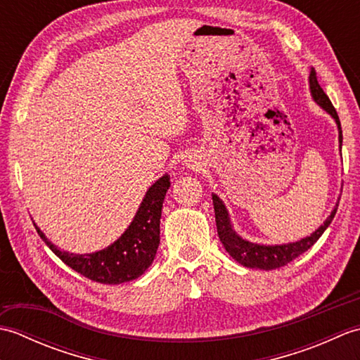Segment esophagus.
Listing matches in <instances>:
<instances>
[{"mask_svg": "<svg viewBox=\"0 0 360 360\" xmlns=\"http://www.w3.org/2000/svg\"><path fill=\"white\" fill-rule=\"evenodd\" d=\"M186 165H187V168H190V170H200L201 162H198L196 158L190 156L188 159H186Z\"/></svg>", "mask_w": 360, "mask_h": 360, "instance_id": "esophagus-1", "label": "esophagus"}]
</instances>
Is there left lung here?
I'll return each instance as SVG.
<instances>
[{"label": "left lung", "instance_id": "left-lung-1", "mask_svg": "<svg viewBox=\"0 0 360 360\" xmlns=\"http://www.w3.org/2000/svg\"><path fill=\"white\" fill-rule=\"evenodd\" d=\"M309 93L312 101H314L320 108L326 111L330 116L334 119L335 125L339 129V147L342 148V127L338 112H335L334 106L330 98L323 93V89L320 88L314 68H311L309 71ZM213 200V209H215V221H217V231L221 243H223L224 249L227 254L231 255L236 263L241 266L250 267V269H263V271H272L278 269L281 266H286L288 263L292 262L298 255H302L303 252H307L311 246H314V243L323 235V232L331 224V221L338 212V205L333 209L323 224L317 227L314 232L309 236H304V238L294 241V243H285V244H259V243H252L249 240H244L241 235L236 233V231L232 226L231 215H229V210L223 200L215 193H212ZM340 200V198H339Z\"/></svg>", "mask_w": 360, "mask_h": 360}]
</instances>
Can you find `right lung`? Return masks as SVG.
I'll return each mask as SVG.
<instances>
[{
    "label": "right lung",
    "mask_w": 360,
    "mask_h": 360,
    "mask_svg": "<svg viewBox=\"0 0 360 360\" xmlns=\"http://www.w3.org/2000/svg\"><path fill=\"white\" fill-rule=\"evenodd\" d=\"M168 187L170 174L165 173L147 190L127 231L108 248L93 254H71L58 249L48 240L40 227L35 223L34 226L46 246L71 269L103 285H120L141 277L156 257L160 241L159 224L162 202Z\"/></svg>",
    "instance_id": "obj_1"
}]
</instances>
